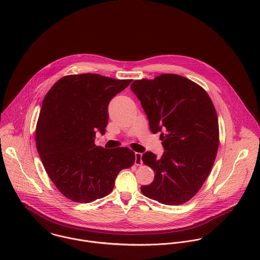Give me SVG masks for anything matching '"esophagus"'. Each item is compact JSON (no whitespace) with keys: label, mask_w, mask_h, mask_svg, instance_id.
Returning <instances> with one entry per match:
<instances>
[{"label":"esophagus","mask_w":260,"mask_h":260,"mask_svg":"<svg viewBox=\"0 0 260 260\" xmlns=\"http://www.w3.org/2000/svg\"><path fill=\"white\" fill-rule=\"evenodd\" d=\"M135 165H137V166L142 165V154L141 153H135Z\"/></svg>","instance_id":"esophagus-1"}]
</instances>
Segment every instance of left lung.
Listing matches in <instances>:
<instances>
[{"label":"left lung","instance_id":"left-lung-1","mask_svg":"<svg viewBox=\"0 0 260 260\" xmlns=\"http://www.w3.org/2000/svg\"><path fill=\"white\" fill-rule=\"evenodd\" d=\"M131 90L147 115L151 132H161L165 150L161 158L143 154L155 176L151 184L141 186V192L162 204H183L202 187L217 154L214 105L202 87L180 75L135 80Z\"/></svg>","mask_w":260,"mask_h":260}]
</instances>
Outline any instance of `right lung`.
Instances as JSON below:
<instances>
[{
  "label": "right lung",
  "instance_id": "add662e5",
  "mask_svg": "<svg viewBox=\"0 0 260 260\" xmlns=\"http://www.w3.org/2000/svg\"><path fill=\"white\" fill-rule=\"evenodd\" d=\"M132 80L99 74L69 75L46 94L36 126V146L44 168L68 199L89 203L108 195L135 153L127 147L95 145L96 131L105 133L112 98Z\"/></svg>",
  "mask_w": 260,
  "mask_h": 260
}]
</instances>
